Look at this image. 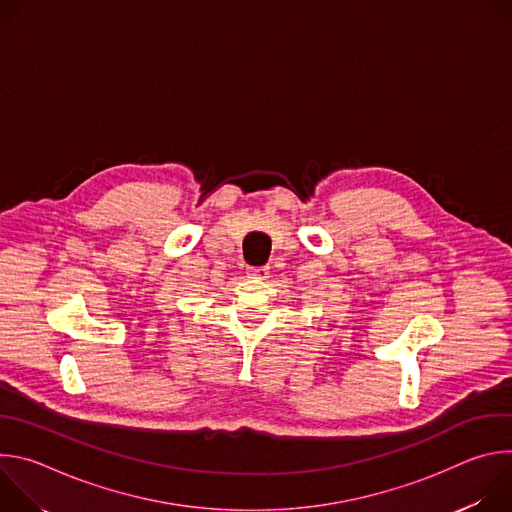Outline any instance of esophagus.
<instances>
[{
  "label": "esophagus",
  "instance_id": "obj_1",
  "mask_svg": "<svg viewBox=\"0 0 512 512\" xmlns=\"http://www.w3.org/2000/svg\"><path fill=\"white\" fill-rule=\"evenodd\" d=\"M247 273L251 277H257V279H265L269 275V267L263 265V267H247Z\"/></svg>",
  "mask_w": 512,
  "mask_h": 512
}]
</instances>
